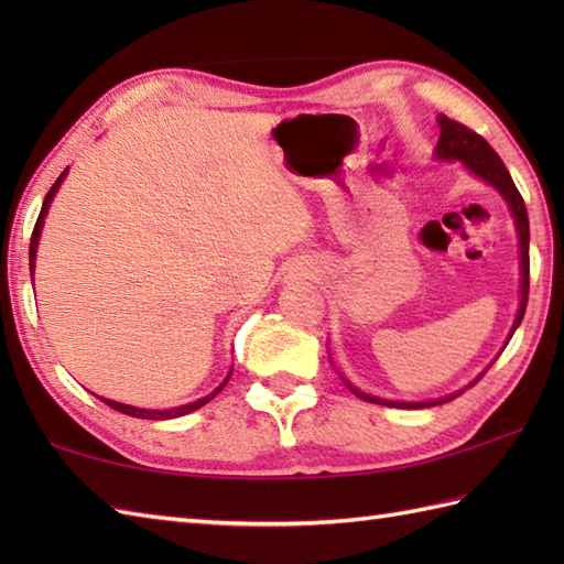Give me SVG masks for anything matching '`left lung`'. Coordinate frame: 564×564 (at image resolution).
I'll return each instance as SVG.
<instances>
[{
    "instance_id": "left-lung-1",
    "label": "left lung",
    "mask_w": 564,
    "mask_h": 564,
    "mask_svg": "<svg viewBox=\"0 0 564 564\" xmlns=\"http://www.w3.org/2000/svg\"><path fill=\"white\" fill-rule=\"evenodd\" d=\"M438 128H441V135H438V142H436L434 158L441 160V162H460L473 176L482 178V182H487L489 186L497 188L499 196L507 200L513 225H517L519 259H521V301H519L517 319H513L511 332L507 337V344H509V339L513 337V332H517V327L521 325L525 305H529V273H531V263H529V239H531L529 213H525V203L519 194V188L513 186L511 174L505 166V162L499 160V154L492 148H489V142L482 135L473 133L470 128H465L458 121H451V118H446V116H438ZM495 361H497V358H495ZM492 364H489L482 370V373L470 382V386H475V382L480 380L489 368H492ZM344 382H346V388H349L356 394V398H361L366 402H376V404H382V406H400V410H424V406H436V404H443V402H451V400L458 398V394L465 392V390H458V392L446 394V398L426 400V402H398V400H386V398H376V394L361 392L358 388H354L349 380H344Z\"/></svg>"
}]
</instances>
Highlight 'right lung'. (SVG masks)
<instances>
[{
  "label": "right lung",
  "instance_id": "right-lung-1",
  "mask_svg": "<svg viewBox=\"0 0 564 564\" xmlns=\"http://www.w3.org/2000/svg\"><path fill=\"white\" fill-rule=\"evenodd\" d=\"M65 176H67V170H65L63 174H59L57 182L51 186V191H47V196H45V200H43V208H41L39 220H35L33 235H31V247H29V267H31V275H33V269H35V251H39V239H41V232H43V223H45L47 208H51V203H53V198H55V194H57V188H59V184H63ZM230 376H232V368H230V373H227V378L220 382V386L215 388L210 394H206V398H200V400H196V402H188V404H182V406H174V410H140V406H133V404L113 402V400H106V398H99V400L106 402L109 406H113L116 412H123V414H128V416H138V419H174V416H184V414L196 412V410H200L203 404H208V402L215 398V394H218V392L227 386V380H230Z\"/></svg>",
  "mask_w": 564,
  "mask_h": 564
}]
</instances>
